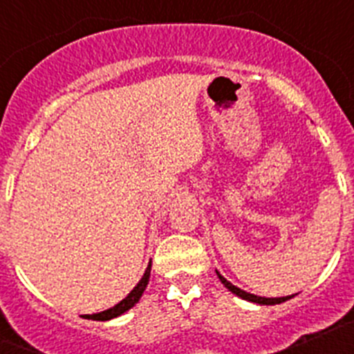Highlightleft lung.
Returning a JSON list of instances; mask_svg holds the SVG:
<instances>
[{"label":"left lung","mask_w":354,"mask_h":354,"mask_svg":"<svg viewBox=\"0 0 354 354\" xmlns=\"http://www.w3.org/2000/svg\"><path fill=\"white\" fill-rule=\"evenodd\" d=\"M216 274H218V278H220V282L223 283V286L227 287V289L230 290V292H234V294H236V296H239V298H243V299H248V301L259 303V305H278V303H283V301H287V299L292 298V296H286V298H261V296H255V294H250V292H246V290H241L239 287L232 286V283L228 282V280H225V278L221 277V274L218 273V271H216Z\"/></svg>","instance_id":"1"}]
</instances>
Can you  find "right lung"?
<instances>
[{"label": "right lung", "instance_id": "right-lung-1", "mask_svg": "<svg viewBox=\"0 0 354 354\" xmlns=\"http://www.w3.org/2000/svg\"><path fill=\"white\" fill-rule=\"evenodd\" d=\"M150 266H152V262H149V268H147L145 274H143V277H142V280H140V282H138V286L134 287V289L131 290V292L127 294L126 298H124L120 303H118V305L111 306V308H108V310H104V312H99V314L84 315V317L93 319V321H108V319L118 317V315H120V314H124V312H127V310H129V308H133V306L140 301L143 290H145L147 283H149Z\"/></svg>", "mask_w": 354, "mask_h": 354}]
</instances>
